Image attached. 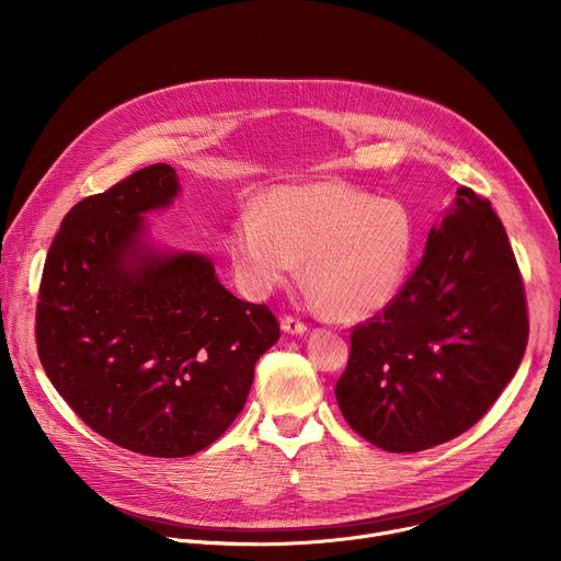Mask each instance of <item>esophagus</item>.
<instances>
[{
  "mask_svg": "<svg viewBox=\"0 0 561 561\" xmlns=\"http://www.w3.org/2000/svg\"><path fill=\"white\" fill-rule=\"evenodd\" d=\"M282 329H284V333H288V335H304L308 327L301 322L299 317L286 314V317L282 319Z\"/></svg>",
  "mask_w": 561,
  "mask_h": 561,
  "instance_id": "esophagus-1",
  "label": "esophagus"
}]
</instances>
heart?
I'll return each instance as SVG.
<instances>
[{"label":"heart","instance_id":"obj_1","mask_svg":"<svg viewBox=\"0 0 561 561\" xmlns=\"http://www.w3.org/2000/svg\"><path fill=\"white\" fill-rule=\"evenodd\" d=\"M415 242L404 204L373 199L342 182H312L279 186L257 208L239 210L224 249L247 293L268 295L304 262L319 308L337 322H362L402 293Z\"/></svg>","mask_w":561,"mask_h":561}]
</instances>
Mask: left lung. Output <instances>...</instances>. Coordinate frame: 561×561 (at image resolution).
I'll return each instance as SVG.
<instances>
[{
	"mask_svg": "<svg viewBox=\"0 0 561 561\" xmlns=\"http://www.w3.org/2000/svg\"><path fill=\"white\" fill-rule=\"evenodd\" d=\"M526 342V295L508 234L491 202L461 186L399 297L353 329L335 386L340 411L377 448H433L489 413Z\"/></svg>",
	"mask_w": 561,
	"mask_h": 561,
	"instance_id": "8db88e82",
	"label": "left lung"
}]
</instances>
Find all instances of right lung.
<instances>
[{"label": "right lung", "mask_w": 561, "mask_h": 561, "mask_svg": "<svg viewBox=\"0 0 561 561\" xmlns=\"http://www.w3.org/2000/svg\"><path fill=\"white\" fill-rule=\"evenodd\" d=\"M178 193L175 169L152 164L75 204L37 301V353L57 392L95 433L148 457L219 439L279 340L275 314L226 290L208 257L146 244L144 213Z\"/></svg>", "instance_id": "add662e5"}]
</instances>
